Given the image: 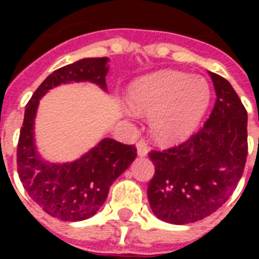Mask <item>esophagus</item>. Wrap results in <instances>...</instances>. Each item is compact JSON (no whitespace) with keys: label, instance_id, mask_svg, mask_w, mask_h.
<instances>
[{"label":"esophagus","instance_id":"34e87169","mask_svg":"<svg viewBox=\"0 0 259 259\" xmlns=\"http://www.w3.org/2000/svg\"><path fill=\"white\" fill-rule=\"evenodd\" d=\"M136 146H137V154L140 157H145V156H148L149 148H148V145H146V142L144 141V140H140Z\"/></svg>","mask_w":259,"mask_h":259}]
</instances>
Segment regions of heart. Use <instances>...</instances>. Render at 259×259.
<instances>
[{
  "mask_svg": "<svg viewBox=\"0 0 259 259\" xmlns=\"http://www.w3.org/2000/svg\"><path fill=\"white\" fill-rule=\"evenodd\" d=\"M134 109L150 114L153 137L162 142L185 140L197 129L211 101V87L201 76L165 71L136 83L129 93ZM126 107L134 117L136 111Z\"/></svg>",
  "mask_w": 259,
  "mask_h": 259,
  "instance_id": "obj_1",
  "label": "heart"
}]
</instances>
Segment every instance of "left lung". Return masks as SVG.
Segmentation results:
<instances>
[{
    "instance_id": "8db88e82",
    "label": "left lung",
    "mask_w": 259,
    "mask_h": 259,
    "mask_svg": "<svg viewBox=\"0 0 259 259\" xmlns=\"http://www.w3.org/2000/svg\"><path fill=\"white\" fill-rule=\"evenodd\" d=\"M217 101L203 127L179 146L149 157L150 208L172 225L201 221L221 208L241 180L247 157V111L225 78L209 72Z\"/></svg>"
}]
</instances>
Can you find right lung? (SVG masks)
<instances>
[{
    "label": "right lung",
    "instance_id": "add662e5",
    "mask_svg": "<svg viewBox=\"0 0 259 259\" xmlns=\"http://www.w3.org/2000/svg\"><path fill=\"white\" fill-rule=\"evenodd\" d=\"M107 58H87L54 71L28 102L17 146V172L24 188L48 215L60 221L79 222L99 211L115 179L134 158V145L103 138L72 162L55 164L38 154L34 144V118L38 102L51 89L79 82L95 83L107 90Z\"/></svg>",
    "mask_w": 259,
    "mask_h": 259
}]
</instances>
